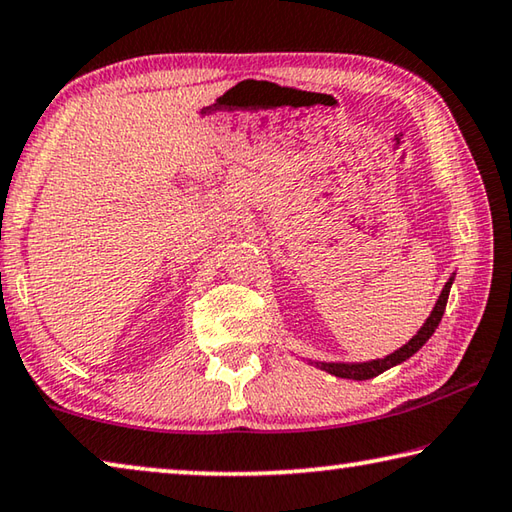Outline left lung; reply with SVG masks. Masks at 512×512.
I'll use <instances>...</instances> for the list:
<instances>
[{"mask_svg":"<svg viewBox=\"0 0 512 512\" xmlns=\"http://www.w3.org/2000/svg\"><path fill=\"white\" fill-rule=\"evenodd\" d=\"M451 283H454V276H451V279L445 283V288H442L438 301H435V308L429 315V320H426L422 329L417 331V335H413V338H410L404 347L397 349L395 354L370 360V363H317V367H322V370L340 376V379L365 381V379H374V376H379L381 372L390 370V367L404 363L406 358L417 354V351H420L426 345V340H429L431 335L435 333V329H438V324H440L442 315H445V308H447Z\"/></svg>","mask_w":512,"mask_h":512,"instance_id":"left-lung-1","label":"left lung"}]
</instances>
